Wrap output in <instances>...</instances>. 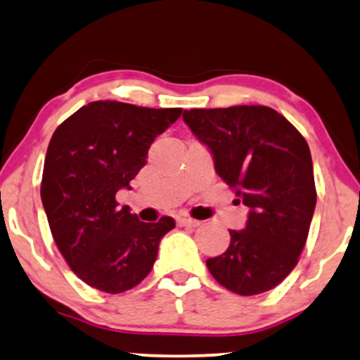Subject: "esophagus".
I'll return each mask as SVG.
<instances>
[{
    "mask_svg": "<svg viewBox=\"0 0 360 360\" xmlns=\"http://www.w3.org/2000/svg\"><path fill=\"white\" fill-rule=\"evenodd\" d=\"M201 222L193 219V217H177V226H186V227H198Z\"/></svg>",
    "mask_w": 360,
    "mask_h": 360,
    "instance_id": "esophagus-1",
    "label": "esophagus"
}]
</instances>
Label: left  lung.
<instances>
[{
    "label": "left lung",
    "instance_id": "left-lung-1",
    "mask_svg": "<svg viewBox=\"0 0 360 360\" xmlns=\"http://www.w3.org/2000/svg\"><path fill=\"white\" fill-rule=\"evenodd\" d=\"M183 120L249 207L244 229L229 231L227 251L206 261L209 272L239 295L274 289L297 264L316 209L306 139L267 106L189 109Z\"/></svg>",
    "mask_w": 360,
    "mask_h": 360
}]
</instances>
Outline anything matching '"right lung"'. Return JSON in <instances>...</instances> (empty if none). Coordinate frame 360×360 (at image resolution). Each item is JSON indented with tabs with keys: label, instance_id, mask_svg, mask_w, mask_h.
<instances>
[{
	"label": "right lung",
	"instance_id": "1",
	"mask_svg": "<svg viewBox=\"0 0 360 360\" xmlns=\"http://www.w3.org/2000/svg\"><path fill=\"white\" fill-rule=\"evenodd\" d=\"M181 112L93 101L54 131L41 201L59 252L91 288L108 294L133 289L151 272L159 240L174 229L169 216L143 222L127 206L117 207L116 193L129 189L154 138Z\"/></svg>",
	"mask_w": 360,
	"mask_h": 360
}]
</instances>
